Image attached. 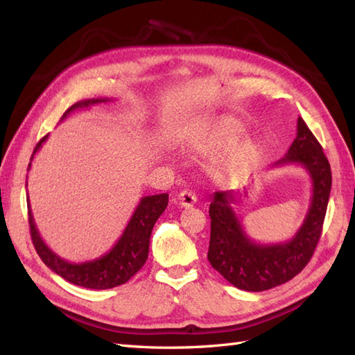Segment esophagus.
<instances>
[{
  "mask_svg": "<svg viewBox=\"0 0 355 355\" xmlns=\"http://www.w3.org/2000/svg\"><path fill=\"white\" fill-rule=\"evenodd\" d=\"M177 201L182 207H191L197 202V195L191 191H183L177 195Z\"/></svg>",
  "mask_w": 355,
  "mask_h": 355,
  "instance_id": "esophagus-1",
  "label": "esophagus"
}]
</instances>
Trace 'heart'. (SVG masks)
I'll list each match as a JSON object with an SVG mask.
<instances>
[{"mask_svg":"<svg viewBox=\"0 0 355 355\" xmlns=\"http://www.w3.org/2000/svg\"><path fill=\"white\" fill-rule=\"evenodd\" d=\"M241 132V125L232 122V120H221L216 122L210 131L197 140V146L214 148L218 145L229 143ZM262 149L258 143L248 140L241 143L233 149L227 150L220 158V166L223 172L230 177H239L243 173L252 171L256 164L261 162Z\"/></svg>","mask_w":355,"mask_h":355,"instance_id":"b5f03b06","label":"heart"}]
</instances>
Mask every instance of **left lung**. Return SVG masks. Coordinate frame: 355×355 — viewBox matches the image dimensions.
Masks as SVG:
<instances>
[{
	"label": "left lung",
	"instance_id": "1",
	"mask_svg": "<svg viewBox=\"0 0 355 355\" xmlns=\"http://www.w3.org/2000/svg\"><path fill=\"white\" fill-rule=\"evenodd\" d=\"M300 164L311 178V205L304 224L291 239L279 244H258L247 235L230 206L232 192H215L209 207L210 243L207 259L218 273L245 291H266L288 282L310 262L327 215L331 192V168L318 139L302 117L296 139L275 166Z\"/></svg>",
	"mask_w": 355,
	"mask_h": 355
}]
</instances>
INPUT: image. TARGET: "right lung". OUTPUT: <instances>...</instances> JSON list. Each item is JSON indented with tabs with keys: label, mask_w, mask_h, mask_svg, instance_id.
<instances>
[{
	"label": "right lung",
	"mask_w": 355,
	"mask_h": 355,
	"mask_svg": "<svg viewBox=\"0 0 355 355\" xmlns=\"http://www.w3.org/2000/svg\"><path fill=\"white\" fill-rule=\"evenodd\" d=\"M110 101L111 99H88L74 103L64 112L62 120L74 110L88 108L92 107V105L105 103ZM47 137L49 135H45V137H42L36 145L32 158H30L28 169L30 166H32L35 154L40 150L42 143L47 140ZM168 193L143 197L139 202L137 209L134 210L131 220L125 227L122 236L119 238L114 247H112L108 253L101 256V258L80 263L65 261L61 256H58L55 252L50 250L49 245L44 243L40 232L36 229L28 202V224L30 233H32L33 245L45 266L51 271H55L56 275L64 277L67 282L92 290L114 288V286L130 281V279L145 266L149 253L150 232L154 229L155 221L164 212L166 206H168Z\"/></svg>",
	"instance_id": "right-lung-1"
}]
</instances>
